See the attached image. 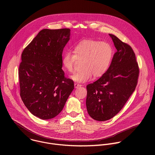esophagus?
I'll return each mask as SVG.
<instances>
[{
    "mask_svg": "<svg viewBox=\"0 0 155 155\" xmlns=\"http://www.w3.org/2000/svg\"><path fill=\"white\" fill-rule=\"evenodd\" d=\"M74 86H75V88H77V87H78L80 86H81V84H79V83H74Z\"/></svg>",
    "mask_w": 155,
    "mask_h": 155,
    "instance_id": "esophagus-1",
    "label": "esophagus"
}]
</instances>
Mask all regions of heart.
<instances>
[{
    "instance_id": "heart-1",
    "label": "heart",
    "mask_w": 155,
    "mask_h": 155,
    "mask_svg": "<svg viewBox=\"0 0 155 155\" xmlns=\"http://www.w3.org/2000/svg\"><path fill=\"white\" fill-rule=\"evenodd\" d=\"M114 55V50L107 41L84 40L73 48V53L66 51L62 58L64 69L73 72L77 61H81V70L71 76L75 81L83 83L94 77L103 75L108 70Z\"/></svg>"
}]
</instances>
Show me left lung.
<instances>
[{"label": "left lung", "instance_id": "1", "mask_svg": "<svg viewBox=\"0 0 155 155\" xmlns=\"http://www.w3.org/2000/svg\"><path fill=\"white\" fill-rule=\"evenodd\" d=\"M117 49L107 72L86 86L88 114L95 120L107 121L124 107L137 84L139 68L136 54L128 44L109 34Z\"/></svg>", "mask_w": 155, "mask_h": 155}]
</instances>
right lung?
Masks as SVG:
<instances>
[{"mask_svg": "<svg viewBox=\"0 0 155 155\" xmlns=\"http://www.w3.org/2000/svg\"><path fill=\"white\" fill-rule=\"evenodd\" d=\"M70 29L40 31L24 49L18 70L20 96L29 112L41 120L56 117L74 89L65 77L62 51Z\"/></svg>", "mask_w": 155, "mask_h": 155, "instance_id": "add662e5", "label": "right lung"}]
</instances>
